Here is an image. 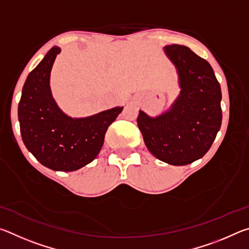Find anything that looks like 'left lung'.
Masks as SVG:
<instances>
[{"label":"left lung","mask_w":249,"mask_h":249,"mask_svg":"<svg viewBox=\"0 0 249 249\" xmlns=\"http://www.w3.org/2000/svg\"><path fill=\"white\" fill-rule=\"evenodd\" d=\"M165 52L178 70L180 95L160 116L140 111L137 125L156 158L184 166L208 153L221 128V87L209 62L190 48L171 45Z\"/></svg>","instance_id":"8db88e82"}]
</instances>
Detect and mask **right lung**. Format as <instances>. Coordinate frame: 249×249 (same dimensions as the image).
Returning a JSON list of instances; mask_svg holds the SVG:
<instances>
[{
    "instance_id": "obj_1",
    "label": "right lung",
    "mask_w": 249,
    "mask_h": 249,
    "mask_svg": "<svg viewBox=\"0 0 249 249\" xmlns=\"http://www.w3.org/2000/svg\"><path fill=\"white\" fill-rule=\"evenodd\" d=\"M60 48L53 47L24 83L18 103L22 140L38 161L56 171H74L100 153L105 133L123 107L84 119H71L57 107L49 87L50 71Z\"/></svg>"
}]
</instances>
